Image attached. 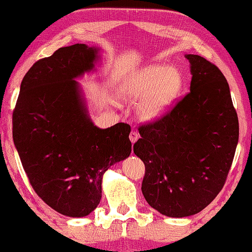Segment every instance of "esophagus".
Instances as JSON below:
<instances>
[{
  "label": "esophagus",
  "instance_id": "34e87169",
  "mask_svg": "<svg viewBox=\"0 0 252 252\" xmlns=\"http://www.w3.org/2000/svg\"><path fill=\"white\" fill-rule=\"evenodd\" d=\"M138 137H140V134H138L136 130H132V132H130L129 140H130V142H132V143H135V142L138 140Z\"/></svg>",
  "mask_w": 252,
  "mask_h": 252
}]
</instances>
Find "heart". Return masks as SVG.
Listing matches in <instances>:
<instances>
[{"label": "heart", "instance_id": "heart-1", "mask_svg": "<svg viewBox=\"0 0 252 252\" xmlns=\"http://www.w3.org/2000/svg\"><path fill=\"white\" fill-rule=\"evenodd\" d=\"M182 77L177 69L163 65H149L142 69L127 84L125 94L132 100H141L138 112L144 119L162 115L180 93Z\"/></svg>", "mask_w": 252, "mask_h": 252}]
</instances>
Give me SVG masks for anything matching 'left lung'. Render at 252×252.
<instances>
[{"instance_id": "left-lung-1", "label": "left lung", "mask_w": 252, "mask_h": 252, "mask_svg": "<svg viewBox=\"0 0 252 252\" xmlns=\"http://www.w3.org/2000/svg\"><path fill=\"white\" fill-rule=\"evenodd\" d=\"M189 92L165 115L138 126L134 153L143 161L142 193L168 217H187L223 189L239 141L229 86L217 65L188 54Z\"/></svg>"}]
</instances>
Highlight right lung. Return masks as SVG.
Returning <instances> with one entry per match:
<instances>
[{
  "mask_svg": "<svg viewBox=\"0 0 252 252\" xmlns=\"http://www.w3.org/2000/svg\"><path fill=\"white\" fill-rule=\"evenodd\" d=\"M97 50L60 47L32 65L20 85L12 135L29 183L58 213L84 217L100 203L102 176L132 151L130 126L93 125L76 77L93 69Z\"/></svg>",
  "mask_w": 252,
  "mask_h": 252,
  "instance_id": "obj_1",
  "label": "right lung"
}]
</instances>
